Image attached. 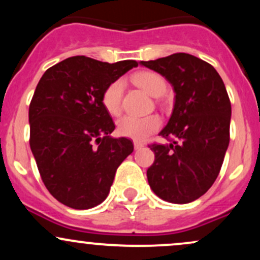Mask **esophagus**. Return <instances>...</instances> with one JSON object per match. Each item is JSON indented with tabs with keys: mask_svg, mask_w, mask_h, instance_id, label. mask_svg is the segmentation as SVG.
<instances>
[{
	"mask_svg": "<svg viewBox=\"0 0 260 260\" xmlns=\"http://www.w3.org/2000/svg\"><path fill=\"white\" fill-rule=\"evenodd\" d=\"M143 147H144V143L138 142V140H134V149H136V150H138V149Z\"/></svg>",
	"mask_w": 260,
	"mask_h": 260,
	"instance_id": "obj_1",
	"label": "esophagus"
}]
</instances>
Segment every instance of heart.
<instances>
[{
  "instance_id": "obj_1",
  "label": "heart",
  "mask_w": 260,
  "mask_h": 260,
  "mask_svg": "<svg viewBox=\"0 0 260 260\" xmlns=\"http://www.w3.org/2000/svg\"><path fill=\"white\" fill-rule=\"evenodd\" d=\"M133 82L147 91L151 96H160L166 89V83L160 74L154 72H140L133 77ZM123 80H113L106 86L101 95L103 106L110 115L116 116L121 112L122 94H123ZM161 126V120L156 115L137 117L127 115L117 122V132L122 137L134 140H144L156 132Z\"/></svg>"
}]
</instances>
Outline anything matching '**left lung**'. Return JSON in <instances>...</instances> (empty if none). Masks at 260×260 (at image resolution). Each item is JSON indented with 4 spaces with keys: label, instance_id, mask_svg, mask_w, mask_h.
Segmentation results:
<instances>
[{
    "label": "left lung",
    "instance_id": "left-lung-1",
    "mask_svg": "<svg viewBox=\"0 0 260 260\" xmlns=\"http://www.w3.org/2000/svg\"><path fill=\"white\" fill-rule=\"evenodd\" d=\"M140 63L165 77L176 92L174 111L160 132L171 143L149 145L155 161L148 182L164 201L190 203L213 186L228 150L231 103L225 84L213 66L189 53Z\"/></svg>",
    "mask_w": 260,
    "mask_h": 260
}]
</instances>
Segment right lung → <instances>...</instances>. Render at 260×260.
<instances>
[{
	"label": "right lung",
	"instance_id": "right-lung-1",
	"mask_svg": "<svg viewBox=\"0 0 260 260\" xmlns=\"http://www.w3.org/2000/svg\"><path fill=\"white\" fill-rule=\"evenodd\" d=\"M137 66L73 56L39 80L29 105V143L45 187L62 204L83 210L103 203L116 170L132 154L129 139L110 137L115 123L101 95Z\"/></svg>",
	"mask_w": 260,
	"mask_h": 260
}]
</instances>
